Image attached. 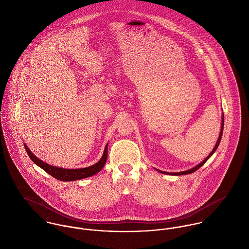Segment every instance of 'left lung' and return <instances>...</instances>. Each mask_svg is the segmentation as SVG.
I'll return each instance as SVG.
<instances>
[{"label": "left lung", "mask_w": 249, "mask_h": 249, "mask_svg": "<svg viewBox=\"0 0 249 249\" xmlns=\"http://www.w3.org/2000/svg\"><path fill=\"white\" fill-rule=\"evenodd\" d=\"M223 124H224V116L222 115V123H221V129H220V133H219V137H218V139H217V142L215 143V145H214V147H213V150H212V152L207 156V158H205L200 164H198L197 166H196L195 168H193V169H191V170H188V171H185V172H180V173H165V172H161V171H159L160 173H162V174H166V175H172V176H182V175H189V174H192V173H194V172H196V171H197L201 166H203V164H205V162L211 157V155L213 154V152L216 150V148H217V146H218V144H219V142H220V139H221V136H222V131H223Z\"/></svg>", "instance_id": "8db88e82"}]
</instances>
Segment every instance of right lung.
<instances>
[{"label": "right lung", "mask_w": 249, "mask_h": 249, "mask_svg": "<svg viewBox=\"0 0 249 249\" xmlns=\"http://www.w3.org/2000/svg\"><path fill=\"white\" fill-rule=\"evenodd\" d=\"M107 144L105 148L103 157L95 165L87 167V168H82V169L67 170V169H63V168L51 166V165L43 162L42 160L37 158L36 155L29 149V147L26 145V143H24L25 148H26L30 158L36 163V165L39 166L41 169H43L46 173H48L53 178H56L61 181H74V180H78V179H82V178H89V177H92V176L98 174L104 168V166L107 162Z\"/></svg>", "instance_id": "right-lung-1"}]
</instances>
